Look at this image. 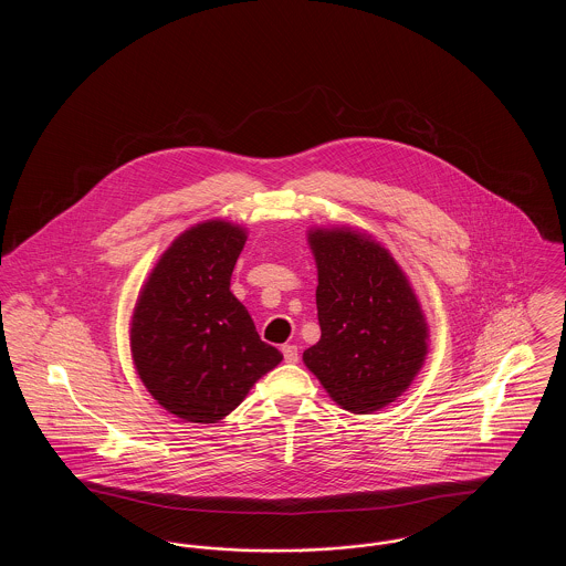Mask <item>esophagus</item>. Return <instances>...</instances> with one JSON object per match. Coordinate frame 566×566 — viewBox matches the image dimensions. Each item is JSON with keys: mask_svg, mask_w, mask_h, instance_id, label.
I'll list each match as a JSON object with an SVG mask.
<instances>
[{"mask_svg": "<svg viewBox=\"0 0 566 566\" xmlns=\"http://www.w3.org/2000/svg\"><path fill=\"white\" fill-rule=\"evenodd\" d=\"M282 354H284L286 363H296L298 360V350H296V346H293V344L282 346Z\"/></svg>", "mask_w": 566, "mask_h": 566, "instance_id": "obj_1", "label": "esophagus"}]
</instances>
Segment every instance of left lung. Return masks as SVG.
Instances as JSON below:
<instances>
[{
	"mask_svg": "<svg viewBox=\"0 0 566 566\" xmlns=\"http://www.w3.org/2000/svg\"><path fill=\"white\" fill-rule=\"evenodd\" d=\"M321 339L303 352L328 397L352 413L395 403L429 354V324L405 271L369 233L310 229Z\"/></svg>",
	"mask_w": 566,
	"mask_h": 566,
	"instance_id": "8db88e82",
	"label": "left lung"
}]
</instances>
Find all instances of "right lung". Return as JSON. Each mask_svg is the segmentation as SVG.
I'll return each instance as SVG.
<instances>
[{
	"mask_svg": "<svg viewBox=\"0 0 566 566\" xmlns=\"http://www.w3.org/2000/svg\"><path fill=\"white\" fill-rule=\"evenodd\" d=\"M245 240L242 224L197 222L169 243L135 301V371L157 403L187 422L216 424L282 360L231 293Z\"/></svg>",
	"mask_w": 566,
	"mask_h": 566,
	"instance_id": "1",
	"label": "right lung"
}]
</instances>
